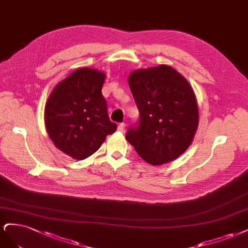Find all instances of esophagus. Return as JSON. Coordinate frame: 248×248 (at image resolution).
<instances>
[{"label": "esophagus", "mask_w": 248, "mask_h": 248, "mask_svg": "<svg viewBox=\"0 0 248 248\" xmlns=\"http://www.w3.org/2000/svg\"><path fill=\"white\" fill-rule=\"evenodd\" d=\"M124 127H125V124L124 123H121L118 124V131H121V132H124Z\"/></svg>", "instance_id": "1"}]
</instances>
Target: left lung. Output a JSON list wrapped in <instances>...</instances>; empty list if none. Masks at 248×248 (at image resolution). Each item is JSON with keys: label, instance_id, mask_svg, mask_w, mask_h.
Wrapping results in <instances>:
<instances>
[{"label": "left lung", "instance_id": "8db88e82", "mask_svg": "<svg viewBox=\"0 0 248 248\" xmlns=\"http://www.w3.org/2000/svg\"><path fill=\"white\" fill-rule=\"evenodd\" d=\"M129 85L140 117L127 130L126 141L150 165L176 159L190 145L198 127L191 86L166 65L132 72Z\"/></svg>", "mask_w": 248, "mask_h": 248}]
</instances>
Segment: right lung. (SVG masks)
Instances as JSON below:
<instances>
[{
	"instance_id": "right-lung-1",
	"label": "right lung",
	"mask_w": 248,
	"mask_h": 248,
	"mask_svg": "<svg viewBox=\"0 0 248 248\" xmlns=\"http://www.w3.org/2000/svg\"><path fill=\"white\" fill-rule=\"evenodd\" d=\"M104 81L105 74L100 71L78 69L55 86L47 100V133L55 146L75 159L94 154L117 127L108 116Z\"/></svg>"
}]
</instances>
